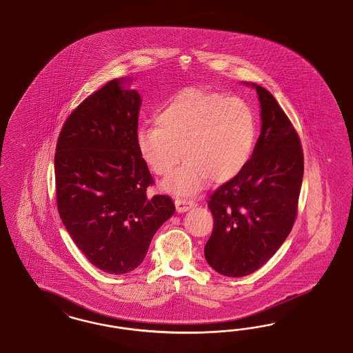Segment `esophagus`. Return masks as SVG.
I'll return each instance as SVG.
<instances>
[{
  "label": "esophagus",
  "instance_id": "obj_1",
  "mask_svg": "<svg viewBox=\"0 0 353 353\" xmlns=\"http://www.w3.org/2000/svg\"><path fill=\"white\" fill-rule=\"evenodd\" d=\"M174 204H176L177 212H186V211H189L196 203H195V201L183 196V198H176L174 199Z\"/></svg>",
  "mask_w": 353,
  "mask_h": 353
}]
</instances>
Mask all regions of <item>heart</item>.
<instances>
[{"label": "heart", "instance_id": "b5f03b06", "mask_svg": "<svg viewBox=\"0 0 353 353\" xmlns=\"http://www.w3.org/2000/svg\"><path fill=\"white\" fill-rule=\"evenodd\" d=\"M155 125H143L137 133L142 159L154 173L167 177L168 192L189 195L201 190L212 177L229 181L251 158L256 125L251 107L238 97L188 88L161 107ZM184 151L182 152L181 150Z\"/></svg>", "mask_w": 353, "mask_h": 353}]
</instances>
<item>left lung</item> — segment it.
Listing matches in <instances>:
<instances>
[{"label": "left lung", "instance_id": "left-lung-1", "mask_svg": "<svg viewBox=\"0 0 353 353\" xmlns=\"http://www.w3.org/2000/svg\"><path fill=\"white\" fill-rule=\"evenodd\" d=\"M256 88L261 133L251 159L208 199L214 230L204 256L226 277H245L263 267L290 234L304 172L298 132L276 98Z\"/></svg>", "mask_w": 353, "mask_h": 353}]
</instances>
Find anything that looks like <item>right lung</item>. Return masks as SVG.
<instances>
[{
  "label": "right lung",
  "instance_id": "1",
  "mask_svg": "<svg viewBox=\"0 0 353 353\" xmlns=\"http://www.w3.org/2000/svg\"><path fill=\"white\" fill-rule=\"evenodd\" d=\"M111 80L64 121L54 158L58 212L94 267L125 274L139 267L157 230L176 211L154 185L137 146L141 97Z\"/></svg>",
  "mask_w": 353,
  "mask_h": 353
}]
</instances>
